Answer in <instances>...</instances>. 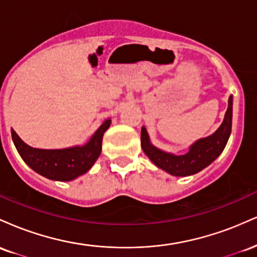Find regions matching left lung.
<instances>
[{
    "label": "left lung",
    "instance_id": "8db88e82",
    "mask_svg": "<svg viewBox=\"0 0 257 257\" xmlns=\"http://www.w3.org/2000/svg\"><path fill=\"white\" fill-rule=\"evenodd\" d=\"M232 95L228 99L225 118L220 128L210 137L200 139L186 155L175 156L158 150L150 143L146 129H141V147L145 155L161 169L175 176L192 175L208 167L225 149L232 129Z\"/></svg>",
    "mask_w": 257,
    "mask_h": 257
}]
</instances>
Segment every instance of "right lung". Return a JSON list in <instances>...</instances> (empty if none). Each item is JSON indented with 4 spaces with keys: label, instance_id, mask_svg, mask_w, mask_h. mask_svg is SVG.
<instances>
[{
    "label": "right lung",
    "instance_id": "obj_1",
    "mask_svg": "<svg viewBox=\"0 0 257 257\" xmlns=\"http://www.w3.org/2000/svg\"><path fill=\"white\" fill-rule=\"evenodd\" d=\"M111 124L105 120L84 146L64 150H40L26 145L12 129V139L20 157L29 167L42 176L58 181H70L87 173L101 152L102 135Z\"/></svg>",
    "mask_w": 257,
    "mask_h": 257
}]
</instances>
